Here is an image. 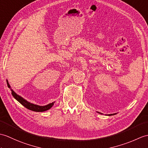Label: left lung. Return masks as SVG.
Instances as JSON below:
<instances>
[{
    "label": "left lung",
    "mask_w": 148,
    "mask_h": 148,
    "mask_svg": "<svg viewBox=\"0 0 148 148\" xmlns=\"http://www.w3.org/2000/svg\"><path fill=\"white\" fill-rule=\"evenodd\" d=\"M99 113H99V112H98ZM116 113H113V114H109V115H109V116H110V115H115Z\"/></svg>",
    "instance_id": "left-lung-1"
}]
</instances>
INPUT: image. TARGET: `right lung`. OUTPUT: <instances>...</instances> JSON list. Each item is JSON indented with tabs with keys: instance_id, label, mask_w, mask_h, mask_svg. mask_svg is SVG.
Wrapping results in <instances>:
<instances>
[{
	"instance_id": "1",
	"label": "right lung",
	"mask_w": 148,
	"mask_h": 148,
	"mask_svg": "<svg viewBox=\"0 0 148 148\" xmlns=\"http://www.w3.org/2000/svg\"><path fill=\"white\" fill-rule=\"evenodd\" d=\"M7 84H8V86L9 88L11 89V86L9 85L8 81L7 80ZM12 91V95L14 97L17 101H18L22 105H23L25 107H26V108H27L28 110H32L34 112H45L47 111L48 110H49L50 108H51L54 104L55 102H52L51 103L48 104L47 105L45 106H40V105H35L33 104L32 103L28 102L27 100H26L25 99H24L23 97H20L19 95H17L16 92L12 90H11Z\"/></svg>"
}]
</instances>
